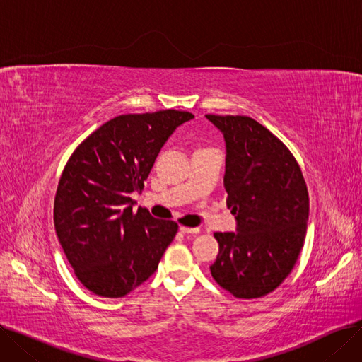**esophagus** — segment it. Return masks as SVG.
<instances>
[{"mask_svg": "<svg viewBox=\"0 0 362 362\" xmlns=\"http://www.w3.org/2000/svg\"><path fill=\"white\" fill-rule=\"evenodd\" d=\"M180 232L185 233V235H189V233H194L197 235L199 232V229H197V227H186V226H180Z\"/></svg>", "mask_w": 362, "mask_h": 362, "instance_id": "obj_1", "label": "esophagus"}]
</instances>
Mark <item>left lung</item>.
<instances>
[{
    "instance_id": "1",
    "label": "left lung",
    "mask_w": 362,
    "mask_h": 362,
    "mask_svg": "<svg viewBox=\"0 0 362 362\" xmlns=\"http://www.w3.org/2000/svg\"><path fill=\"white\" fill-rule=\"evenodd\" d=\"M224 136L227 206L236 233L216 232L211 276L236 298L273 292L289 276L307 235L310 199L292 152L248 116L206 114Z\"/></svg>"
}]
</instances>
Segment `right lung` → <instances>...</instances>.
I'll return each mask as SVG.
<instances>
[{
    "label": "right lung",
    "instance_id": "obj_1",
    "mask_svg": "<svg viewBox=\"0 0 362 362\" xmlns=\"http://www.w3.org/2000/svg\"><path fill=\"white\" fill-rule=\"evenodd\" d=\"M192 112L123 114L74 149L57 187L54 226L76 277L92 293L122 298L158 267L177 223L133 213L158 152Z\"/></svg>",
    "mask_w": 362,
    "mask_h": 362
}]
</instances>
